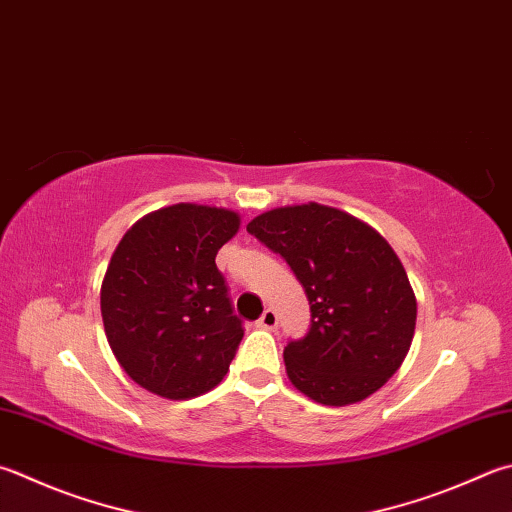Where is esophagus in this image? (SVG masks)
Segmentation results:
<instances>
[{
    "label": "esophagus",
    "mask_w": 512,
    "mask_h": 512,
    "mask_svg": "<svg viewBox=\"0 0 512 512\" xmlns=\"http://www.w3.org/2000/svg\"><path fill=\"white\" fill-rule=\"evenodd\" d=\"M278 325V316L274 310H265L263 316L258 318V327H263V330H276Z\"/></svg>",
    "instance_id": "34e87169"
}]
</instances>
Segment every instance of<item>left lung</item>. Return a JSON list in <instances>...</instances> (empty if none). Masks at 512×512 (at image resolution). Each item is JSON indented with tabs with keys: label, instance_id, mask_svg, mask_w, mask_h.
<instances>
[{
	"label": "left lung",
	"instance_id": "1",
	"mask_svg": "<svg viewBox=\"0 0 512 512\" xmlns=\"http://www.w3.org/2000/svg\"><path fill=\"white\" fill-rule=\"evenodd\" d=\"M247 231L287 260L310 301V332L283 352L294 388L336 408L383 388L417 325V296L388 240L318 202L269 209Z\"/></svg>",
	"mask_w": 512,
	"mask_h": 512
}]
</instances>
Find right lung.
<instances>
[{
  "instance_id": "right-lung-1",
  "label": "right lung",
  "mask_w": 512,
  "mask_h": 512,
  "mask_svg": "<svg viewBox=\"0 0 512 512\" xmlns=\"http://www.w3.org/2000/svg\"><path fill=\"white\" fill-rule=\"evenodd\" d=\"M238 229L236 211L178 202L142 216L115 247L100 289L102 323L140 388L182 401L225 379L243 325L216 254Z\"/></svg>"
}]
</instances>
